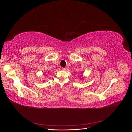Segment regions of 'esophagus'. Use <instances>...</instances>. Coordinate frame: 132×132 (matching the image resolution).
I'll return each instance as SVG.
<instances>
[{"instance_id": "obj_1", "label": "esophagus", "mask_w": 132, "mask_h": 132, "mask_svg": "<svg viewBox=\"0 0 132 132\" xmlns=\"http://www.w3.org/2000/svg\"><path fill=\"white\" fill-rule=\"evenodd\" d=\"M67 69V68H62V70H66Z\"/></svg>"}]
</instances>
